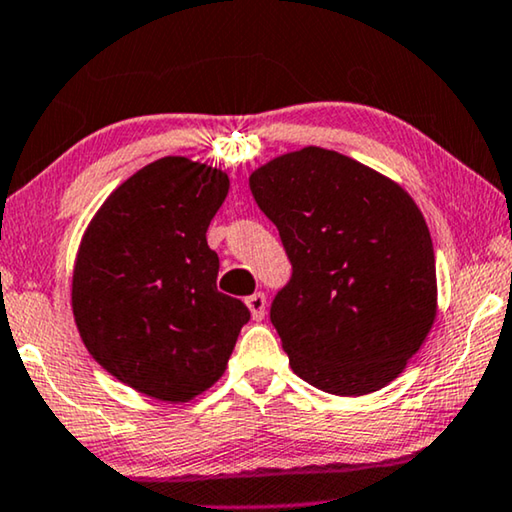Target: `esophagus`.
<instances>
[{
  "instance_id": "1",
  "label": "esophagus",
  "mask_w": 512,
  "mask_h": 512,
  "mask_svg": "<svg viewBox=\"0 0 512 512\" xmlns=\"http://www.w3.org/2000/svg\"><path fill=\"white\" fill-rule=\"evenodd\" d=\"M247 307H249L251 318H254V321H263L268 300H265L263 293H254V295H249V298H247Z\"/></svg>"
}]
</instances>
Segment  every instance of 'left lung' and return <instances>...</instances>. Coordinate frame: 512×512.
<instances>
[{"mask_svg":"<svg viewBox=\"0 0 512 512\" xmlns=\"http://www.w3.org/2000/svg\"><path fill=\"white\" fill-rule=\"evenodd\" d=\"M249 187L293 265L270 307L293 372L339 397L395 381L436 318L432 235L416 201L314 145L256 168Z\"/></svg>","mask_w":512,"mask_h":512,"instance_id":"obj_1","label":"left lung"}]
</instances>
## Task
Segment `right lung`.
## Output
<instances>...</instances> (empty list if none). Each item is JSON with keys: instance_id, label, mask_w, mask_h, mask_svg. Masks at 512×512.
<instances>
[{"instance_id": "obj_1", "label": "right lung", "mask_w": 512, "mask_h": 512, "mask_svg": "<svg viewBox=\"0 0 512 512\" xmlns=\"http://www.w3.org/2000/svg\"><path fill=\"white\" fill-rule=\"evenodd\" d=\"M228 187L219 168L157 159L103 201L80 240V339L108 374L159 402H189L217 383L249 321L244 302L217 291L219 256L205 238Z\"/></svg>"}]
</instances>
